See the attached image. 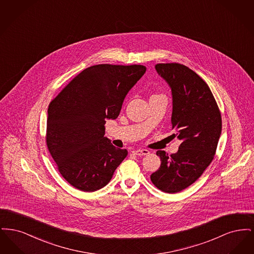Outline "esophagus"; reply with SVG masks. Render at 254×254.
Returning <instances> with one entry per match:
<instances>
[{"instance_id":"obj_1","label":"esophagus","mask_w":254,"mask_h":254,"mask_svg":"<svg viewBox=\"0 0 254 254\" xmlns=\"http://www.w3.org/2000/svg\"><path fill=\"white\" fill-rule=\"evenodd\" d=\"M133 153L138 156H145V155L149 154V151L147 149H136L133 151Z\"/></svg>"}]
</instances>
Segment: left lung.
<instances>
[{
    "label": "left lung",
    "instance_id": "8db88e82",
    "mask_svg": "<svg viewBox=\"0 0 254 254\" xmlns=\"http://www.w3.org/2000/svg\"><path fill=\"white\" fill-rule=\"evenodd\" d=\"M158 74L171 88V124L181 144L176 153L156 152L161 166L150 175L160 190L176 193L192 185L212 162L222 131L217 103L208 85L188 66L157 64Z\"/></svg>",
    "mask_w": 254,
    "mask_h": 254
}]
</instances>
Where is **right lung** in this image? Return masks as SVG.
<instances>
[{
	"label": "right lung",
	"instance_id": "right-lung-1",
	"mask_svg": "<svg viewBox=\"0 0 254 254\" xmlns=\"http://www.w3.org/2000/svg\"><path fill=\"white\" fill-rule=\"evenodd\" d=\"M145 65L96 64L79 73L49 104L47 145L62 176L74 188L95 191L109 184L127 150L105 135Z\"/></svg>",
	"mask_w": 254,
	"mask_h": 254
}]
</instances>
